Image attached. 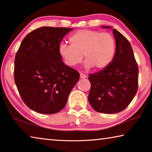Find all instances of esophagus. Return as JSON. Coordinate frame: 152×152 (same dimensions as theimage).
<instances>
[{"label": "esophagus", "instance_id": "obj_1", "mask_svg": "<svg viewBox=\"0 0 152 152\" xmlns=\"http://www.w3.org/2000/svg\"><path fill=\"white\" fill-rule=\"evenodd\" d=\"M80 77L81 79H84L86 78V76L84 75V74H83L82 73H80Z\"/></svg>", "mask_w": 152, "mask_h": 152}]
</instances>
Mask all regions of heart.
<instances>
[{
	"mask_svg": "<svg viewBox=\"0 0 152 152\" xmlns=\"http://www.w3.org/2000/svg\"><path fill=\"white\" fill-rule=\"evenodd\" d=\"M70 45L61 43L59 53L67 66L74 67L85 58L87 69L95 67L104 70L113 60L116 51V42L112 34L96 30L83 29L73 33L69 37Z\"/></svg>",
	"mask_w": 152,
	"mask_h": 152,
	"instance_id": "1",
	"label": "heart"
}]
</instances>
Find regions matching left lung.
<instances>
[{
    "label": "left lung",
    "instance_id": "1",
    "mask_svg": "<svg viewBox=\"0 0 152 152\" xmlns=\"http://www.w3.org/2000/svg\"><path fill=\"white\" fill-rule=\"evenodd\" d=\"M110 29V26H102ZM116 51L107 68L90 74L88 101L96 111L113 114L122 111L134 98L138 88L137 64L130 43L113 29Z\"/></svg>",
    "mask_w": 152,
    "mask_h": 152
}]
</instances>
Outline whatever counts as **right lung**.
Masks as SVG:
<instances>
[{
  "mask_svg": "<svg viewBox=\"0 0 152 152\" xmlns=\"http://www.w3.org/2000/svg\"><path fill=\"white\" fill-rule=\"evenodd\" d=\"M71 28L42 27L22 41L15 59V82L23 101L35 112L53 114L62 110L80 78L66 66L58 48Z\"/></svg>",
  "mask_w": 152,
  "mask_h": 152,
  "instance_id": "1",
  "label": "right lung"
}]
</instances>
